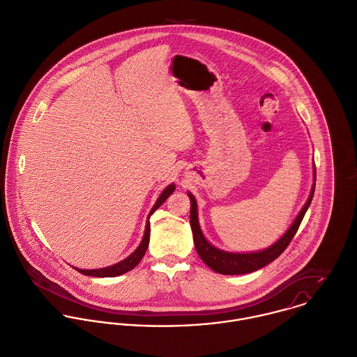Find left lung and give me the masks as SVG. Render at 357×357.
<instances>
[{
  "label": "left lung",
  "mask_w": 357,
  "mask_h": 357,
  "mask_svg": "<svg viewBox=\"0 0 357 357\" xmlns=\"http://www.w3.org/2000/svg\"><path fill=\"white\" fill-rule=\"evenodd\" d=\"M314 187H316V184H313V188H312L307 202L305 204V206L302 208L301 213L298 215V218L295 219L292 226L288 229V231L270 248L260 250V252H252V253H231V252H225V250H220V249L212 246L201 231V227L198 223V213H197V201L188 192V197L191 201L190 223H191V230H192V236H194L195 249H197L199 257L213 271L220 273V274H227V275L246 274V273H252V271H256V270L267 266L287 249V246L289 245V242L296 234V231L303 220V216L313 199Z\"/></svg>",
  "instance_id": "1"
}]
</instances>
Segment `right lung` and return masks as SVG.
I'll return each mask as SVG.
<instances>
[{
    "instance_id": "1",
    "label": "right lung",
    "mask_w": 357,
    "mask_h": 357,
    "mask_svg": "<svg viewBox=\"0 0 357 357\" xmlns=\"http://www.w3.org/2000/svg\"><path fill=\"white\" fill-rule=\"evenodd\" d=\"M174 184H170L169 187L165 188V191L160 194V197L158 198L156 204L153 205V208L151 209L149 215H148V220H146V226H145V233H144V238L141 241V243L138 245V248L128 256L126 257L124 260H121L119 263L114 264V266H109V267H105V268H98V270H82V268H77L75 267V270H77L79 273L84 274V275H93V277H116L120 274H124L130 270H132L142 259V256L145 255V250L149 245V231H151V226H149V218L151 215L169 198V195L173 194L174 191Z\"/></svg>"
}]
</instances>
